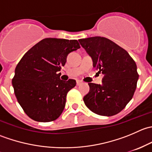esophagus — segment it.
Listing matches in <instances>:
<instances>
[{"label": "esophagus", "mask_w": 152, "mask_h": 152, "mask_svg": "<svg viewBox=\"0 0 152 152\" xmlns=\"http://www.w3.org/2000/svg\"><path fill=\"white\" fill-rule=\"evenodd\" d=\"M82 81H79V80H77V81H76V85H77L78 86L80 85H82Z\"/></svg>", "instance_id": "1"}]
</instances>
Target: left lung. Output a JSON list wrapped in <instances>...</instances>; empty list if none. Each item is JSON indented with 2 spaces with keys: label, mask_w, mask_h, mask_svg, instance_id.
<instances>
[{
  "label": "left lung",
  "mask_w": 152,
  "mask_h": 152,
  "mask_svg": "<svg viewBox=\"0 0 152 152\" xmlns=\"http://www.w3.org/2000/svg\"><path fill=\"white\" fill-rule=\"evenodd\" d=\"M93 59V67L104 75L102 85L88 83L83 100L93 113L112 116L130 102L137 87V65L128 52L110 39L93 37L79 39Z\"/></svg>",
  "instance_id": "left-lung-1"
}]
</instances>
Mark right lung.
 Instances as JSON below:
<instances>
[{
    "mask_svg": "<svg viewBox=\"0 0 152 152\" xmlns=\"http://www.w3.org/2000/svg\"><path fill=\"white\" fill-rule=\"evenodd\" d=\"M80 48L76 39L45 38L34 45L18 64L12 79L18 103L27 115L39 122L56 120L63 111L74 79L61 80V67L70 52Z\"/></svg>",
    "mask_w": 152,
    "mask_h": 152,
    "instance_id": "1",
    "label": "right lung"
}]
</instances>
